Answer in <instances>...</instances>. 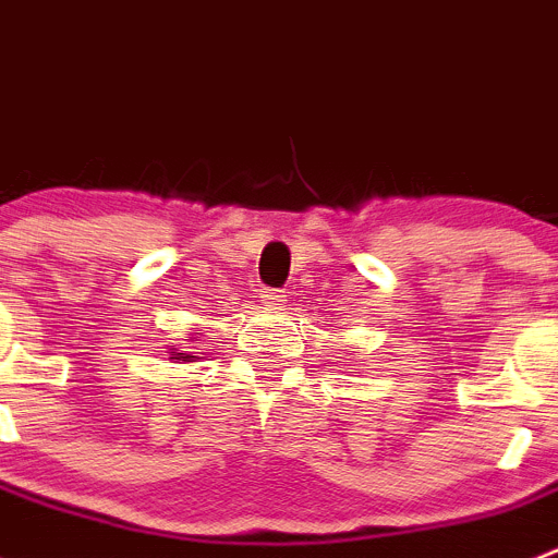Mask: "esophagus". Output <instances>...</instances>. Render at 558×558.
I'll return each mask as SVG.
<instances>
[{
    "label": "esophagus",
    "mask_w": 558,
    "mask_h": 558,
    "mask_svg": "<svg viewBox=\"0 0 558 558\" xmlns=\"http://www.w3.org/2000/svg\"><path fill=\"white\" fill-rule=\"evenodd\" d=\"M258 300H262L264 307H278V305H283V302H286V294H283V291H278V289H262Z\"/></svg>",
    "instance_id": "esophagus-1"
}]
</instances>
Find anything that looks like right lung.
Here are the masks:
<instances>
[{"mask_svg": "<svg viewBox=\"0 0 558 558\" xmlns=\"http://www.w3.org/2000/svg\"><path fill=\"white\" fill-rule=\"evenodd\" d=\"M202 331H194V335H191V340L185 342V345H170V351H167V356L172 359V362H178V364H189V362H196V359L199 356H194V351H189L191 348V342H196V337H199Z\"/></svg>", "mask_w": 558, "mask_h": 558, "instance_id": "1", "label": "right lung"}]
</instances>
